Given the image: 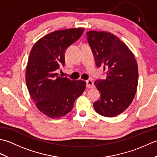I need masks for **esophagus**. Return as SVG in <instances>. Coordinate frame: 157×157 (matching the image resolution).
<instances>
[{
	"label": "esophagus",
	"mask_w": 157,
	"mask_h": 157,
	"mask_svg": "<svg viewBox=\"0 0 157 157\" xmlns=\"http://www.w3.org/2000/svg\"><path fill=\"white\" fill-rule=\"evenodd\" d=\"M86 87L88 88H92L94 87V83H93L91 79H88V80H86Z\"/></svg>",
	"instance_id": "obj_1"
}]
</instances>
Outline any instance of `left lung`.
I'll use <instances>...</instances> for the list:
<instances>
[{
	"label": "left lung",
	"mask_w": 157,
	"mask_h": 157,
	"mask_svg": "<svg viewBox=\"0 0 157 157\" xmlns=\"http://www.w3.org/2000/svg\"><path fill=\"white\" fill-rule=\"evenodd\" d=\"M97 67L106 78L96 79L101 97L94 102L99 115L114 117L128 108L137 90L138 69L134 55L118 37L106 32H86Z\"/></svg>",
	"instance_id": "obj_1"
}]
</instances>
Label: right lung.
<instances>
[{
	"label": "right lung",
	"mask_w": 157,
	"mask_h": 157,
	"mask_svg": "<svg viewBox=\"0 0 157 157\" xmlns=\"http://www.w3.org/2000/svg\"><path fill=\"white\" fill-rule=\"evenodd\" d=\"M84 29L71 28L55 31L40 39L29 53L25 81L37 108L50 118H60L73 108L86 83L61 78L56 73L65 65V53L81 37Z\"/></svg>",
	"instance_id": "obj_1"
}]
</instances>
